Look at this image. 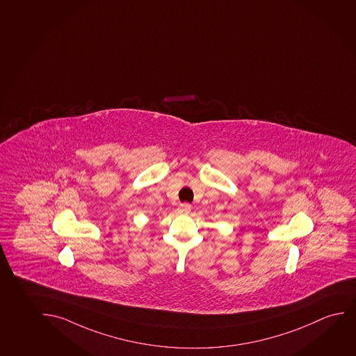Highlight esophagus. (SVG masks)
Returning <instances> with one entry per match:
<instances>
[{
  "instance_id": "obj_1",
  "label": "esophagus",
  "mask_w": 356,
  "mask_h": 356,
  "mask_svg": "<svg viewBox=\"0 0 356 356\" xmlns=\"http://www.w3.org/2000/svg\"><path fill=\"white\" fill-rule=\"evenodd\" d=\"M191 211V206L189 204H183L178 207V213L179 215H189Z\"/></svg>"
}]
</instances>
